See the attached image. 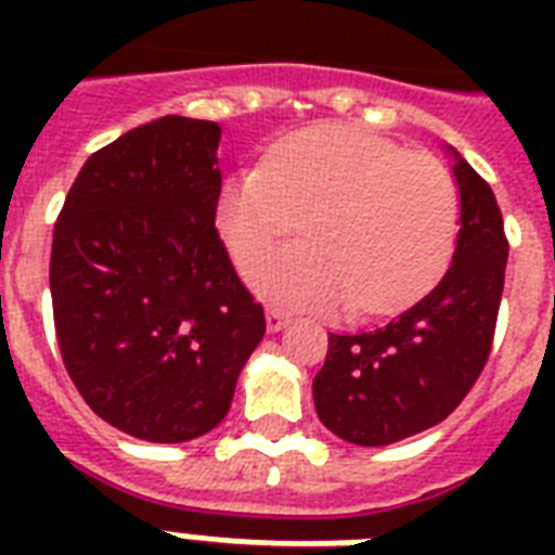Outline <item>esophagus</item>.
<instances>
[{
	"mask_svg": "<svg viewBox=\"0 0 555 555\" xmlns=\"http://www.w3.org/2000/svg\"><path fill=\"white\" fill-rule=\"evenodd\" d=\"M287 325V317L282 308H276V305H270L268 308V328L270 331H282Z\"/></svg>",
	"mask_w": 555,
	"mask_h": 555,
	"instance_id": "34e87169",
	"label": "esophagus"
}]
</instances>
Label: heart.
<instances>
[{"instance_id":"1","label":"heart","mask_w":555,"mask_h":555,"mask_svg":"<svg viewBox=\"0 0 555 555\" xmlns=\"http://www.w3.org/2000/svg\"><path fill=\"white\" fill-rule=\"evenodd\" d=\"M383 242L388 247V261L395 270L403 294L421 291L440 264V233L431 212H405L403 218H386ZM311 311L322 313L320 294H313Z\"/></svg>"}]
</instances>
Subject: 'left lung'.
Listing matches in <instances>:
<instances>
[{"label":"left lung","mask_w":555,"mask_h":555,"mask_svg":"<svg viewBox=\"0 0 555 555\" xmlns=\"http://www.w3.org/2000/svg\"><path fill=\"white\" fill-rule=\"evenodd\" d=\"M221 126L167 115L82 164L51 244L63 363L91 412L152 443L224 421L264 337L216 230Z\"/></svg>","instance_id":"1"}]
</instances>
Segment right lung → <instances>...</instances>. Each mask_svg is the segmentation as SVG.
I'll use <instances>...</instances> for the list:
<instances>
[{
  "instance_id": "right-lung-1",
  "label": "right lung",
  "mask_w": 555,
  "mask_h": 555,
  "mask_svg": "<svg viewBox=\"0 0 555 555\" xmlns=\"http://www.w3.org/2000/svg\"><path fill=\"white\" fill-rule=\"evenodd\" d=\"M461 201L455 253L429 294L365 334H331L313 377V405L337 438L386 447L455 412L487 365L499 320L507 238L499 204L452 152ZM405 192L383 169H351L331 192V224L351 247H386V218H403Z\"/></svg>"
}]
</instances>
